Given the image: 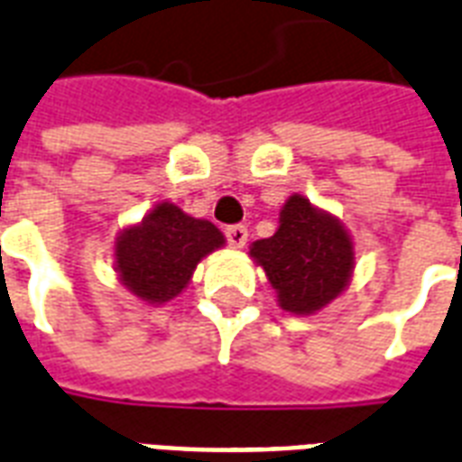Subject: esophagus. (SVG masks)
Here are the masks:
<instances>
[{
  "mask_svg": "<svg viewBox=\"0 0 462 462\" xmlns=\"http://www.w3.org/2000/svg\"><path fill=\"white\" fill-rule=\"evenodd\" d=\"M225 237L230 242V246L235 249H242L246 245V237H249V232H246L245 225H230L227 230H225Z\"/></svg>",
  "mask_w": 462,
  "mask_h": 462,
  "instance_id": "esophagus-1",
  "label": "esophagus"
}]
</instances>
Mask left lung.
I'll return each instance as SVG.
<instances>
[{
	"instance_id": "obj_1",
	"label": "left lung",
	"mask_w": 462,
	"mask_h": 462,
	"mask_svg": "<svg viewBox=\"0 0 462 462\" xmlns=\"http://www.w3.org/2000/svg\"><path fill=\"white\" fill-rule=\"evenodd\" d=\"M249 256L276 291L278 308L291 315H315L351 283L356 252L339 217L293 193L281 208L276 232L256 239Z\"/></svg>"
}]
</instances>
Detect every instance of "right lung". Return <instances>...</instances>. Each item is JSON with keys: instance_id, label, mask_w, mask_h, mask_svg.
<instances>
[{"instance_id": "add662e5", "label": "right lung", "mask_w": 462, "mask_h": 462, "mask_svg": "<svg viewBox=\"0 0 462 462\" xmlns=\"http://www.w3.org/2000/svg\"><path fill=\"white\" fill-rule=\"evenodd\" d=\"M225 246V235L176 203L157 200L140 223L125 225L114 242L121 286L145 305H164L184 293L193 271Z\"/></svg>"}]
</instances>
